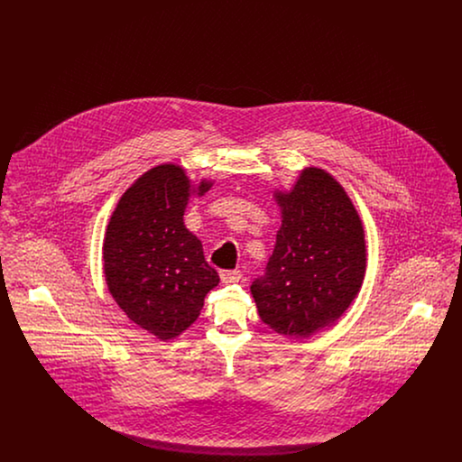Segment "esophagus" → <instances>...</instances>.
<instances>
[{
    "label": "esophagus",
    "instance_id": "34e87169",
    "mask_svg": "<svg viewBox=\"0 0 462 462\" xmlns=\"http://www.w3.org/2000/svg\"><path fill=\"white\" fill-rule=\"evenodd\" d=\"M220 279L223 282H239L242 279L241 270H221Z\"/></svg>",
    "mask_w": 462,
    "mask_h": 462
}]
</instances>
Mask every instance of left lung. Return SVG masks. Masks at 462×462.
Returning <instances> with one entry per match:
<instances>
[{
  "label": "left lung",
  "instance_id": "1",
  "mask_svg": "<svg viewBox=\"0 0 462 462\" xmlns=\"http://www.w3.org/2000/svg\"><path fill=\"white\" fill-rule=\"evenodd\" d=\"M275 199L282 226L251 292L270 329L303 339L339 319L358 294L364 228L343 187L324 170L307 168L292 192Z\"/></svg>",
  "mask_w": 462,
  "mask_h": 462
}]
</instances>
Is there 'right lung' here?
Returning <instances> with one entry per match:
<instances>
[{
    "mask_svg": "<svg viewBox=\"0 0 462 462\" xmlns=\"http://www.w3.org/2000/svg\"><path fill=\"white\" fill-rule=\"evenodd\" d=\"M200 181L199 196L209 190ZM192 187L185 171L162 164L119 199L104 239L110 294L128 319L157 339H171L198 319L220 277L183 225Z\"/></svg>",
    "mask_w": 462,
    "mask_h": 462,
    "instance_id": "1",
    "label": "right lung"
}]
</instances>
